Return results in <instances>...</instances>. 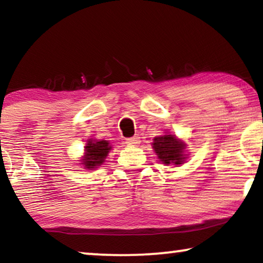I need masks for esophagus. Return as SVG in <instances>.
I'll use <instances>...</instances> for the list:
<instances>
[{
    "label": "esophagus",
    "instance_id": "34e87169",
    "mask_svg": "<svg viewBox=\"0 0 263 263\" xmlns=\"http://www.w3.org/2000/svg\"><path fill=\"white\" fill-rule=\"evenodd\" d=\"M125 143H127L128 146H139L140 138L138 135L133 136V138H128L127 140H125Z\"/></svg>",
    "mask_w": 263,
    "mask_h": 263
}]
</instances>
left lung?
Masks as SVG:
<instances>
[{
    "mask_svg": "<svg viewBox=\"0 0 263 263\" xmlns=\"http://www.w3.org/2000/svg\"><path fill=\"white\" fill-rule=\"evenodd\" d=\"M153 149L163 164H172L178 166L185 160V143L175 135L166 134L153 139Z\"/></svg>",
    "mask_w": 263,
    "mask_h": 263,
    "instance_id": "obj_1",
    "label": "left lung"
}]
</instances>
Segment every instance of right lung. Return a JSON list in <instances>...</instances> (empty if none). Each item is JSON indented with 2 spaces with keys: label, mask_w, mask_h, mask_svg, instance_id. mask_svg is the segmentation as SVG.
Returning <instances> with one entry per match:
<instances>
[{
  "label": "right lung",
  "mask_w": 263,
  "mask_h": 263,
  "mask_svg": "<svg viewBox=\"0 0 263 263\" xmlns=\"http://www.w3.org/2000/svg\"><path fill=\"white\" fill-rule=\"evenodd\" d=\"M111 149L110 143L106 140H93L89 139L85 146V156H82V165L87 170H95L100 166L104 161L109 151Z\"/></svg>",
  "instance_id": "add662e5"
}]
</instances>
